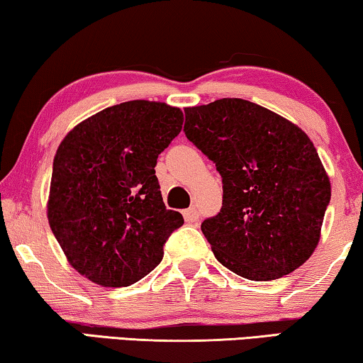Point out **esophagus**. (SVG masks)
<instances>
[{"mask_svg": "<svg viewBox=\"0 0 363 363\" xmlns=\"http://www.w3.org/2000/svg\"><path fill=\"white\" fill-rule=\"evenodd\" d=\"M183 218H185L188 224H193L199 219V214L194 208H188V209H185V211H183Z\"/></svg>", "mask_w": 363, "mask_h": 363, "instance_id": "esophagus-1", "label": "esophagus"}]
</instances>
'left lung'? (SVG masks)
<instances>
[{"label": "left lung", "mask_w": 363, "mask_h": 363, "mask_svg": "<svg viewBox=\"0 0 363 363\" xmlns=\"http://www.w3.org/2000/svg\"><path fill=\"white\" fill-rule=\"evenodd\" d=\"M185 118L186 138L223 177V208L201 224L216 259L254 281L301 267L330 201L329 177L306 133L240 98L185 108Z\"/></svg>", "instance_id": "left-lung-1"}]
</instances>
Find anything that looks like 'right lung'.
<instances>
[{"instance_id":"1","label":"right lung","mask_w":363,"mask_h":363,"mask_svg":"<svg viewBox=\"0 0 363 363\" xmlns=\"http://www.w3.org/2000/svg\"><path fill=\"white\" fill-rule=\"evenodd\" d=\"M180 108L134 99L77 124L54 157L47 219L68 264L101 286H129L162 262L183 224L167 209L157 157L180 134Z\"/></svg>"}]
</instances>
